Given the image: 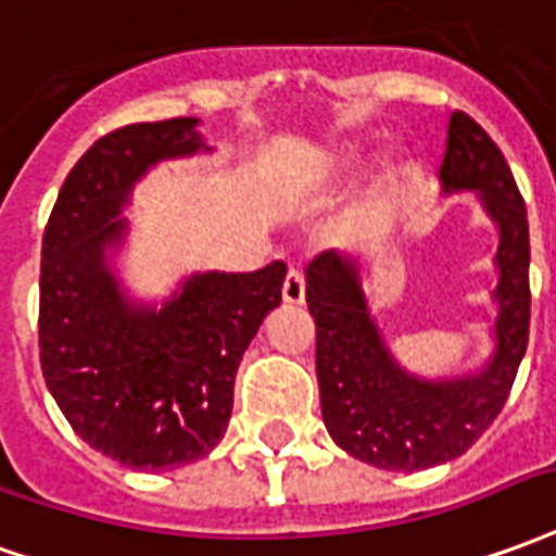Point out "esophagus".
I'll return each mask as SVG.
<instances>
[{"instance_id": "34e87169", "label": "esophagus", "mask_w": 556, "mask_h": 556, "mask_svg": "<svg viewBox=\"0 0 556 556\" xmlns=\"http://www.w3.org/2000/svg\"><path fill=\"white\" fill-rule=\"evenodd\" d=\"M282 301L291 306L304 304V274L294 267L286 274V282H282Z\"/></svg>"}]
</instances>
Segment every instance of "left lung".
<instances>
[{"label":"left lung","mask_w":556,"mask_h":556,"mask_svg":"<svg viewBox=\"0 0 556 556\" xmlns=\"http://www.w3.org/2000/svg\"><path fill=\"white\" fill-rule=\"evenodd\" d=\"M440 180L445 192L479 189L500 225L496 352L481 372L425 382L400 370L370 318L355 262L321 252L306 265L325 427L343 452L394 472L437 467L467 452L506 406L530 337L527 207L494 138L464 111L448 123Z\"/></svg>","instance_id":"left-lung-1"}]
</instances>
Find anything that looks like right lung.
<instances>
[{
  "instance_id": "1",
  "label": "right lung",
  "mask_w": 556,
  "mask_h": 556,
  "mask_svg": "<svg viewBox=\"0 0 556 556\" xmlns=\"http://www.w3.org/2000/svg\"><path fill=\"white\" fill-rule=\"evenodd\" d=\"M195 126L180 116L99 138L65 177L41 240L45 382L77 437L131 469L186 467L223 440L240 358L282 301V262L198 274L159 313L131 306L104 265L135 180L204 147Z\"/></svg>"
}]
</instances>
